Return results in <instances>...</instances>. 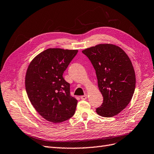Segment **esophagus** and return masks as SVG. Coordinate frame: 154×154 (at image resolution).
Masks as SVG:
<instances>
[{
  "mask_svg": "<svg viewBox=\"0 0 154 154\" xmlns=\"http://www.w3.org/2000/svg\"><path fill=\"white\" fill-rule=\"evenodd\" d=\"M80 99H81L82 100H85L86 99H87V95L81 96V97H80Z\"/></svg>",
  "mask_w": 154,
  "mask_h": 154,
  "instance_id": "34e87169",
  "label": "esophagus"
}]
</instances>
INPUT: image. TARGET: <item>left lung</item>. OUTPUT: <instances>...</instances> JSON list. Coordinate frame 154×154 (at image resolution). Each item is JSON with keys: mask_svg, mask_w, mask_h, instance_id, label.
Returning <instances> with one entry per match:
<instances>
[{"mask_svg": "<svg viewBox=\"0 0 154 154\" xmlns=\"http://www.w3.org/2000/svg\"><path fill=\"white\" fill-rule=\"evenodd\" d=\"M82 53L94 67L103 97L97 113L113 117L128 105L134 92L136 78L132 63L122 48L113 44H99Z\"/></svg>", "mask_w": 154, "mask_h": 154, "instance_id": "obj_1", "label": "left lung"}]
</instances>
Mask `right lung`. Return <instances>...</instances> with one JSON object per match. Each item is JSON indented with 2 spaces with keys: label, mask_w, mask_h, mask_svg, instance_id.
Instances as JSON below:
<instances>
[{
  "label": "right lung",
  "mask_w": 154,
  "mask_h": 154,
  "mask_svg": "<svg viewBox=\"0 0 154 154\" xmlns=\"http://www.w3.org/2000/svg\"><path fill=\"white\" fill-rule=\"evenodd\" d=\"M77 50L49 48L28 67L25 89L32 105L46 120L61 123L74 114L78 100L70 95V84L63 77Z\"/></svg>",
  "instance_id": "right-lung-1"
}]
</instances>
